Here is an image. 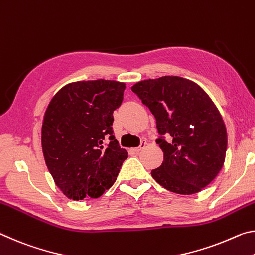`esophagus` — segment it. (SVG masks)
Instances as JSON below:
<instances>
[{
    "label": "esophagus",
    "instance_id": "1",
    "mask_svg": "<svg viewBox=\"0 0 255 255\" xmlns=\"http://www.w3.org/2000/svg\"><path fill=\"white\" fill-rule=\"evenodd\" d=\"M147 141H142V142H141V144L139 145V147H136V148H134V149H133V150H134V151L135 152H139V151H141V150H142V149H144L145 147H147Z\"/></svg>",
    "mask_w": 255,
    "mask_h": 255
}]
</instances>
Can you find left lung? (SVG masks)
<instances>
[{
	"label": "left lung",
	"mask_w": 255,
	"mask_h": 255,
	"mask_svg": "<svg viewBox=\"0 0 255 255\" xmlns=\"http://www.w3.org/2000/svg\"><path fill=\"white\" fill-rule=\"evenodd\" d=\"M131 89L155 116L160 135L156 142L164 161L151 170L155 181L166 190L187 195L209 185L224 165L227 132L206 91L175 76L136 82Z\"/></svg>",
	"instance_id": "8db88e82"
}]
</instances>
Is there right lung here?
Instances as JSON below:
<instances>
[{
  "mask_svg": "<svg viewBox=\"0 0 255 255\" xmlns=\"http://www.w3.org/2000/svg\"><path fill=\"white\" fill-rule=\"evenodd\" d=\"M125 83L78 81L48 104L41 125L46 166L65 197L99 198L114 184L128 151L113 135V112L123 102Z\"/></svg>",
  "mask_w": 255,
  "mask_h": 255,
  "instance_id": "obj_1",
  "label": "right lung"
}]
</instances>
